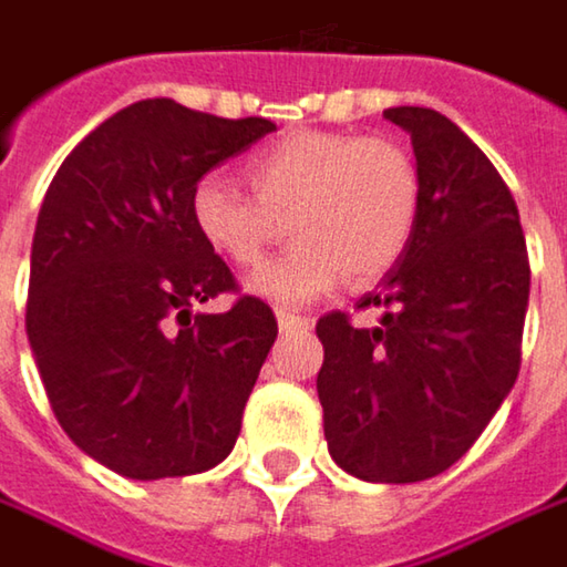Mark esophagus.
<instances>
[{"label": "esophagus", "instance_id": "esophagus-1", "mask_svg": "<svg viewBox=\"0 0 567 567\" xmlns=\"http://www.w3.org/2000/svg\"><path fill=\"white\" fill-rule=\"evenodd\" d=\"M277 326H280V332H303L309 329V319L293 316V312H277Z\"/></svg>", "mask_w": 567, "mask_h": 567}]
</instances>
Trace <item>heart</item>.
Returning a JSON list of instances; mask_svg holds the SVG:
<instances>
[{"label": "heart", "mask_w": 567, "mask_h": 567, "mask_svg": "<svg viewBox=\"0 0 567 567\" xmlns=\"http://www.w3.org/2000/svg\"><path fill=\"white\" fill-rule=\"evenodd\" d=\"M241 171L255 197L209 174L189 193V216L203 241L238 267H255L290 225L297 241L248 277V290L267 303L306 306L344 277H384L420 223V171L390 138L293 132Z\"/></svg>", "instance_id": "obj_1"}]
</instances>
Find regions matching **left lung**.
<instances>
[{"mask_svg":"<svg viewBox=\"0 0 567 567\" xmlns=\"http://www.w3.org/2000/svg\"><path fill=\"white\" fill-rule=\"evenodd\" d=\"M416 154L420 223L410 248L361 306L316 326V390L336 465L374 484H413L452 467L501 410L519 374L529 258L516 203L487 154L435 109L396 105Z\"/></svg>","mask_w":567,"mask_h":567,"instance_id":"1","label":"left lung"}]
</instances>
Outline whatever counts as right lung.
<instances>
[{
    "instance_id": "right-lung-1",
    "label": "right lung",
    "mask_w": 567,
    "mask_h": 567,
    "mask_svg": "<svg viewBox=\"0 0 567 567\" xmlns=\"http://www.w3.org/2000/svg\"><path fill=\"white\" fill-rule=\"evenodd\" d=\"M270 132L267 118L142 100L76 144L48 186L28 342L63 432L122 477L199 474L235 449L277 319L255 297L193 316L235 277L196 231L189 193Z\"/></svg>"
}]
</instances>
